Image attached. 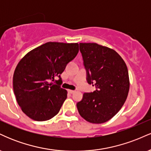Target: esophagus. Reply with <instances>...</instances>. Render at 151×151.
Instances as JSON below:
<instances>
[{"label":"esophagus","instance_id":"esophagus-1","mask_svg":"<svg viewBox=\"0 0 151 151\" xmlns=\"http://www.w3.org/2000/svg\"><path fill=\"white\" fill-rule=\"evenodd\" d=\"M68 92L70 93H73L75 92V91H74V90H71V89H70V90H68Z\"/></svg>","mask_w":151,"mask_h":151}]
</instances>
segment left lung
Masks as SVG:
<instances>
[{
  "instance_id": "obj_1",
  "label": "left lung",
  "mask_w": 151,
  "mask_h": 151,
  "mask_svg": "<svg viewBox=\"0 0 151 151\" xmlns=\"http://www.w3.org/2000/svg\"><path fill=\"white\" fill-rule=\"evenodd\" d=\"M89 84L96 89L84 93L78 102L81 117L92 124H103L112 119L125 103L130 81L127 67L115 50L96 43H79Z\"/></svg>"
}]
</instances>
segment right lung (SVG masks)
Masks as SVG:
<instances>
[{
	"label": "right lung",
	"mask_w": 151,
	"mask_h": 151,
	"mask_svg": "<svg viewBox=\"0 0 151 151\" xmlns=\"http://www.w3.org/2000/svg\"><path fill=\"white\" fill-rule=\"evenodd\" d=\"M78 43L49 42L27 52L18 62L13 78V91L24 114L31 119L44 121L59 113L67 91L50 81L60 74L77 56Z\"/></svg>",
	"instance_id": "obj_1"
}]
</instances>
